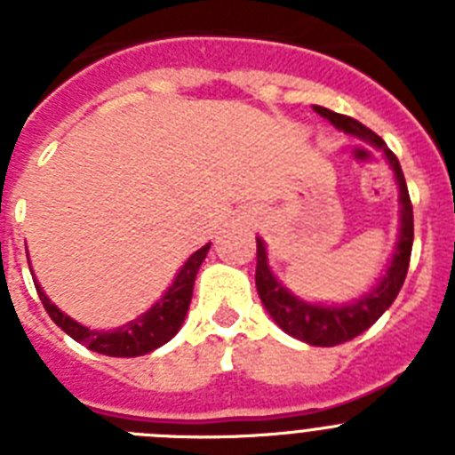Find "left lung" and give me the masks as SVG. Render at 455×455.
I'll return each instance as SVG.
<instances>
[{
	"instance_id": "obj_1",
	"label": "left lung",
	"mask_w": 455,
	"mask_h": 455,
	"mask_svg": "<svg viewBox=\"0 0 455 455\" xmlns=\"http://www.w3.org/2000/svg\"><path fill=\"white\" fill-rule=\"evenodd\" d=\"M312 108L321 118L335 124L339 132L353 136V139L364 140L371 148L383 152V156L387 159L389 168L394 172L396 187H399V236H396L392 259H389L383 275L376 280V284L369 291H364L363 296L348 300V303H312V300L296 296L271 271L267 243H264L262 236H257L255 284L257 293H259L262 305L267 307L271 319L287 335L296 337V339L305 341V344H312V347H337V344H344V341L353 339V337L367 331V328H371L383 316L385 309L394 303V299L399 296L405 273H408L415 225H412V204H410L403 171H401L399 159L385 146V140L378 134H373L363 123L348 118V116L335 114V111L319 107V104H315Z\"/></svg>"
}]
</instances>
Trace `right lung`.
Returning a JSON list of instances; mask_svg holds the SVG:
<instances>
[{
    "label": "right lung",
    "instance_id": "obj_1",
    "mask_svg": "<svg viewBox=\"0 0 455 455\" xmlns=\"http://www.w3.org/2000/svg\"><path fill=\"white\" fill-rule=\"evenodd\" d=\"M209 246L212 243H204L203 248H198V251L188 257L187 262L182 264V268L178 271V275L172 277L171 287L162 293V299L156 300L150 309H146L136 319L118 325L114 331H98V328H88V325L70 319L66 312H61V309L47 299V293L43 291L38 280H34V284L40 300L45 305L47 315L72 339L84 344L91 351L102 353V355L108 357H139L164 347L166 341H171L172 337L178 335V331L184 323V316L188 312V305H191L193 283H196L200 264L207 257ZM31 275H34V271H31Z\"/></svg>",
    "mask_w": 455,
    "mask_h": 455
}]
</instances>
